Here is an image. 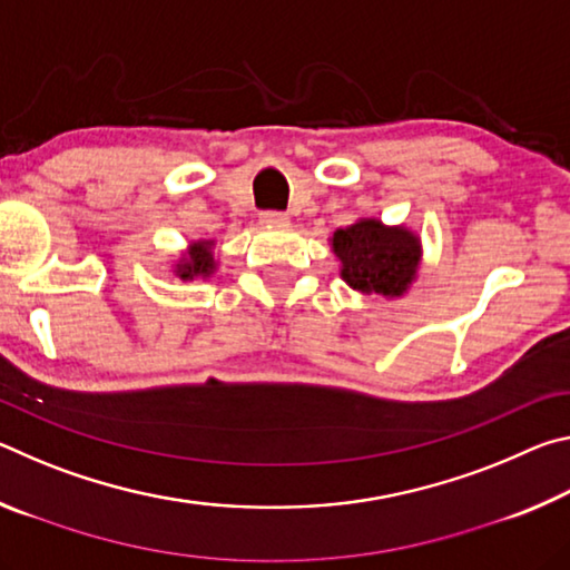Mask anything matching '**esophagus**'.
<instances>
[{
	"mask_svg": "<svg viewBox=\"0 0 570 570\" xmlns=\"http://www.w3.org/2000/svg\"><path fill=\"white\" fill-rule=\"evenodd\" d=\"M262 226L284 228V226H288V216L286 214H276V210H268V214H262Z\"/></svg>",
	"mask_w": 570,
	"mask_h": 570,
	"instance_id": "esophagus-1",
	"label": "esophagus"
}]
</instances>
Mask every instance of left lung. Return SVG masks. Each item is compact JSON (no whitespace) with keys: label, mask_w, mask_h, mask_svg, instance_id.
Here are the masks:
<instances>
[{"label":"left lung","mask_w":570,"mask_h":570,"mask_svg":"<svg viewBox=\"0 0 570 570\" xmlns=\"http://www.w3.org/2000/svg\"><path fill=\"white\" fill-rule=\"evenodd\" d=\"M340 276L360 294L392 302L410 292L422 266V238L404 224L387 226L374 216H362L330 236Z\"/></svg>","instance_id":"left-lung-1"}]
</instances>
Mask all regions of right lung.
<instances>
[{
    "label": "right lung",
    "instance_id": "obj_1",
    "mask_svg": "<svg viewBox=\"0 0 570 570\" xmlns=\"http://www.w3.org/2000/svg\"><path fill=\"white\" fill-rule=\"evenodd\" d=\"M218 272L216 240L214 238H196L180 250L170 262V274L180 282H196V278H210Z\"/></svg>",
    "mask_w": 570,
    "mask_h": 570
}]
</instances>
